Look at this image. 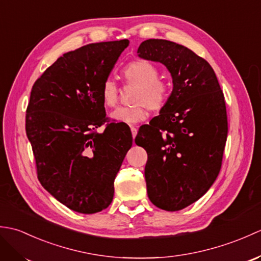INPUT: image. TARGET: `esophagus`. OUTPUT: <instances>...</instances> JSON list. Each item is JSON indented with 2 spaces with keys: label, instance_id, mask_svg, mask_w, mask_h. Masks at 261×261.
Listing matches in <instances>:
<instances>
[{
  "label": "esophagus",
  "instance_id": "esophagus-1",
  "mask_svg": "<svg viewBox=\"0 0 261 261\" xmlns=\"http://www.w3.org/2000/svg\"><path fill=\"white\" fill-rule=\"evenodd\" d=\"M131 134H132V137H134V139H135L137 134H138V129H137L136 126H134V125L131 126Z\"/></svg>",
  "mask_w": 261,
  "mask_h": 261
}]
</instances>
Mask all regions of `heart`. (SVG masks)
<instances>
[{
	"mask_svg": "<svg viewBox=\"0 0 261 261\" xmlns=\"http://www.w3.org/2000/svg\"><path fill=\"white\" fill-rule=\"evenodd\" d=\"M158 69L147 60H135L125 65L121 76L127 85H136L131 107H122L111 113V118L125 124H135L147 118V111L162 110L169 101L171 86L158 77ZM102 103L114 108L119 101V88L111 80L104 81L99 91Z\"/></svg>",
	"mask_w": 261,
	"mask_h": 261,
	"instance_id": "1",
	"label": "heart"
}]
</instances>
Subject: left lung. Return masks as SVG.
Masks as SVG:
<instances>
[{"mask_svg":"<svg viewBox=\"0 0 261 261\" xmlns=\"http://www.w3.org/2000/svg\"><path fill=\"white\" fill-rule=\"evenodd\" d=\"M138 56L162 63L173 79L169 101L135 141L148 154L149 199L174 212L201 198L220 173L228 137L224 95L211 65L178 43L148 39Z\"/></svg>","mask_w":261,"mask_h":261,"instance_id":"left-lung-1","label":"left lung"}]
</instances>
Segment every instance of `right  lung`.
Instances as JSON below:
<instances>
[{
    "instance_id": "1",
    "label": "right lung",
    "mask_w": 261,
    "mask_h": 261,
    "mask_svg": "<svg viewBox=\"0 0 261 261\" xmlns=\"http://www.w3.org/2000/svg\"><path fill=\"white\" fill-rule=\"evenodd\" d=\"M127 46L123 39L66 53L32 86L25 131L38 179L75 212L93 214L109 206L115 176L132 146L130 127L109 123L99 96ZM103 124L106 129L98 134L96 129Z\"/></svg>"
}]
</instances>
